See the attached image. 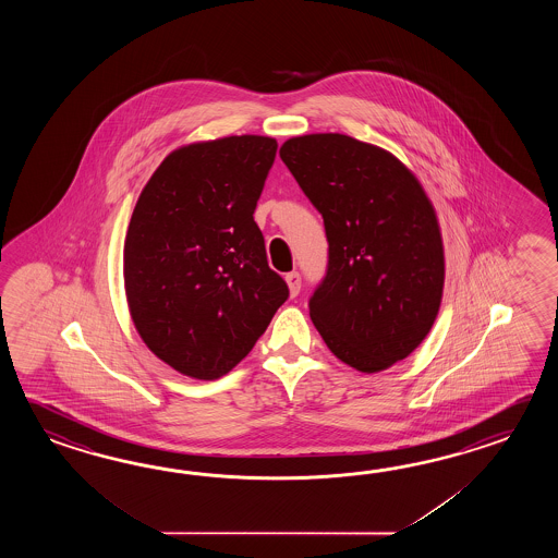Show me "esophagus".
Instances as JSON below:
<instances>
[{"label": "esophagus", "instance_id": "1", "mask_svg": "<svg viewBox=\"0 0 558 558\" xmlns=\"http://www.w3.org/2000/svg\"><path fill=\"white\" fill-rule=\"evenodd\" d=\"M284 281H287V287H289V293H291V296L299 295V291H301V275L296 274V271H293V274H287Z\"/></svg>", "mask_w": 558, "mask_h": 558}]
</instances>
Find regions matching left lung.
I'll list each match as a JSON object with an SVG mask.
<instances>
[{"label": "left lung", "mask_w": 558, "mask_h": 558, "mask_svg": "<svg viewBox=\"0 0 558 558\" xmlns=\"http://www.w3.org/2000/svg\"><path fill=\"white\" fill-rule=\"evenodd\" d=\"M279 155L329 241L327 275L308 301L313 325L349 367H392L439 315L445 250L433 203L403 161L343 133L291 137Z\"/></svg>", "instance_id": "obj_1"}]
</instances>
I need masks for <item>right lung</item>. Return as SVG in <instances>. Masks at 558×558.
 I'll use <instances>...</instances> for the list:
<instances>
[{
    "label": "right lung",
    "mask_w": 558,
    "mask_h": 558,
    "mask_svg": "<svg viewBox=\"0 0 558 558\" xmlns=\"http://www.w3.org/2000/svg\"><path fill=\"white\" fill-rule=\"evenodd\" d=\"M275 154L263 135L183 145L135 203L123 245L131 319L149 351L191 379L227 375L289 296L253 219Z\"/></svg>",
    "instance_id": "obj_1"
}]
</instances>
